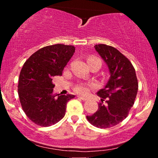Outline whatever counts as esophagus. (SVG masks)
I'll return each instance as SVG.
<instances>
[{
	"label": "esophagus",
	"instance_id": "obj_1",
	"mask_svg": "<svg viewBox=\"0 0 158 158\" xmlns=\"http://www.w3.org/2000/svg\"><path fill=\"white\" fill-rule=\"evenodd\" d=\"M78 98H79V99H81V100H83V101H86L87 99V98L86 97H80V96H78L77 97Z\"/></svg>",
	"mask_w": 158,
	"mask_h": 158
}]
</instances>
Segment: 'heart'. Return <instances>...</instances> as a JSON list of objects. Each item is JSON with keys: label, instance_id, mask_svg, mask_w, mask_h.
Listing matches in <instances>:
<instances>
[{"label": "heart", "instance_id": "b5f03b06", "mask_svg": "<svg viewBox=\"0 0 158 158\" xmlns=\"http://www.w3.org/2000/svg\"><path fill=\"white\" fill-rule=\"evenodd\" d=\"M100 60L99 58H97V56H89L88 59V64H90L91 63H93L94 61ZM91 85H87V84H84V83H79V84H77L74 87V90L77 92V94H81V95H86L87 94H88L89 90L90 88H92Z\"/></svg>", "mask_w": 158, "mask_h": 158}]
</instances>
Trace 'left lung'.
Masks as SVG:
<instances>
[{"mask_svg": "<svg viewBox=\"0 0 158 158\" xmlns=\"http://www.w3.org/2000/svg\"><path fill=\"white\" fill-rule=\"evenodd\" d=\"M106 62L110 73L104 88L98 91L101 97L98 110L87 116L93 126L108 128L122 122L129 114L138 90L135 69L128 58L118 50L106 44L94 46Z\"/></svg>", "mask_w": 158, "mask_h": 158, "instance_id": "obj_1", "label": "left lung"}]
</instances>
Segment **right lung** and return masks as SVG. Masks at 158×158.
Wrapping results in <instances>:
<instances>
[{
    "mask_svg": "<svg viewBox=\"0 0 158 158\" xmlns=\"http://www.w3.org/2000/svg\"><path fill=\"white\" fill-rule=\"evenodd\" d=\"M74 52L72 45L46 46L34 52L23 65L18 85L20 102L27 117L38 126L48 127L61 120L67 103L75 97L55 94L52 82V77L62 75Z\"/></svg>",
    "mask_w": 158,
    "mask_h": 158,
    "instance_id": "right-lung-1",
    "label": "right lung"
}]
</instances>
